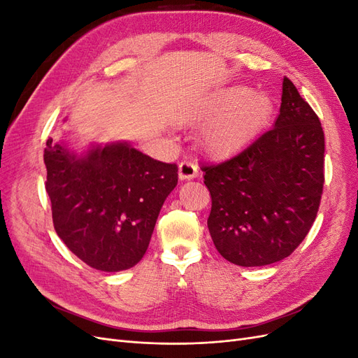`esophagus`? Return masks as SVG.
<instances>
[{
  "label": "esophagus",
  "instance_id": "34e87169",
  "mask_svg": "<svg viewBox=\"0 0 358 358\" xmlns=\"http://www.w3.org/2000/svg\"><path fill=\"white\" fill-rule=\"evenodd\" d=\"M199 176V166L197 162L183 159L179 164V179L180 180H189Z\"/></svg>",
  "mask_w": 358,
  "mask_h": 358
}]
</instances>
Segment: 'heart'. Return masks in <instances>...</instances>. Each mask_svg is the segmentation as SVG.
I'll return each mask as SVG.
<instances>
[{"instance_id":"1","label":"heart","mask_w":358,"mask_h":358,"mask_svg":"<svg viewBox=\"0 0 358 358\" xmlns=\"http://www.w3.org/2000/svg\"><path fill=\"white\" fill-rule=\"evenodd\" d=\"M272 115L273 101L267 94L231 85L203 100L199 109L182 115L180 121L197 116L213 119L203 134L204 149L213 157H227L252 142Z\"/></svg>"}]
</instances>
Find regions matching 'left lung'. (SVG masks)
Masks as SVG:
<instances>
[{"instance_id":"1","label":"left lung","mask_w":358,"mask_h":358,"mask_svg":"<svg viewBox=\"0 0 358 358\" xmlns=\"http://www.w3.org/2000/svg\"><path fill=\"white\" fill-rule=\"evenodd\" d=\"M201 170L212 197L208 227L218 252L242 267L280 262L305 239L320 208V119L284 78L273 128L231 159Z\"/></svg>"}]
</instances>
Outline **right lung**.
Returning <instances> with one entry per match:
<instances>
[{"label": "right lung", "instance_id": "1", "mask_svg": "<svg viewBox=\"0 0 358 358\" xmlns=\"http://www.w3.org/2000/svg\"><path fill=\"white\" fill-rule=\"evenodd\" d=\"M45 164L53 227L70 251L101 272L136 266L178 185L176 164L150 158L125 140L78 150L67 137L48 140Z\"/></svg>", "mask_w": 358, "mask_h": 358}]
</instances>
